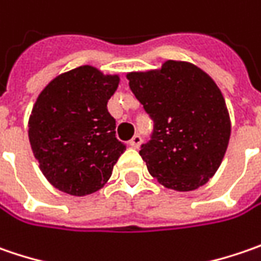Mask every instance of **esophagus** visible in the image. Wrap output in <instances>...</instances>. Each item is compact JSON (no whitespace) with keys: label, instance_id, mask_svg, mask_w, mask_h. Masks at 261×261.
Wrapping results in <instances>:
<instances>
[{"label":"esophagus","instance_id":"1","mask_svg":"<svg viewBox=\"0 0 261 261\" xmlns=\"http://www.w3.org/2000/svg\"><path fill=\"white\" fill-rule=\"evenodd\" d=\"M140 144H142V137H140L139 134H136V136L130 140V146L131 147H134V149H139Z\"/></svg>","mask_w":261,"mask_h":261}]
</instances>
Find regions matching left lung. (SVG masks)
I'll use <instances>...</instances> for the list:
<instances>
[{
  "mask_svg": "<svg viewBox=\"0 0 261 261\" xmlns=\"http://www.w3.org/2000/svg\"><path fill=\"white\" fill-rule=\"evenodd\" d=\"M130 87L154 121L140 156L164 187L193 191L219 169L231 137L225 97L206 71L168 60L159 68L127 73Z\"/></svg>",
  "mask_w": 261,
  "mask_h": 261,
  "instance_id": "obj_1",
  "label": "left lung"
}]
</instances>
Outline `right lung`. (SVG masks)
<instances>
[{"label":"right lung","instance_id":"right-lung-1","mask_svg":"<svg viewBox=\"0 0 261 261\" xmlns=\"http://www.w3.org/2000/svg\"><path fill=\"white\" fill-rule=\"evenodd\" d=\"M118 74L82 65L52 79L29 117V142L48 182L71 196L103 187L127 146L115 137L108 100Z\"/></svg>","mask_w":261,"mask_h":261}]
</instances>
